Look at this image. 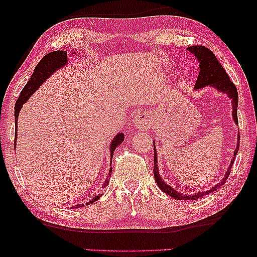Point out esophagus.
<instances>
[{
	"mask_svg": "<svg viewBox=\"0 0 257 257\" xmlns=\"http://www.w3.org/2000/svg\"><path fill=\"white\" fill-rule=\"evenodd\" d=\"M133 125H135L138 130H142V131H144V130H149L151 127V120L149 115L140 112V113L137 114L136 118L133 119Z\"/></svg>",
	"mask_w": 257,
	"mask_h": 257,
	"instance_id": "1",
	"label": "esophagus"
}]
</instances>
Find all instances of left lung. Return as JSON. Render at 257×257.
<instances>
[{
  "label": "left lung",
  "mask_w": 257,
  "mask_h": 257,
  "mask_svg": "<svg viewBox=\"0 0 257 257\" xmlns=\"http://www.w3.org/2000/svg\"><path fill=\"white\" fill-rule=\"evenodd\" d=\"M189 51L193 52L195 55V57L198 58V61L200 62V72L198 76V79L195 82V89H201V87H205L207 85L214 86L216 87L217 90L221 91V92H224L228 94V97L231 99V105H233V118L234 121L238 124L237 120V104H238V96H237V90L236 86L234 85V83L231 82L229 76L227 75L226 70L223 69V66L221 65V63L217 61V58L215 57V55L213 54V51L208 49L207 47H203V45H192V47L187 48ZM154 145V143H153ZM238 146H240V133H238V140H237V146L235 149L234 152V158L230 161L229 168H228L226 174H224L223 179L221 181H219V184H216L212 189L206 192H200L196 193V194L193 195H184L181 193H178L177 191H174L171 186H168L167 184H165L163 181V179L160 178L159 172H158V165H157V152H156V147H154V161H153V174H154V179H156L158 186L159 188L163 191L164 193H166L172 198L177 199V200H196L200 199L203 195H208L210 193H213L214 191H216L220 186H222L226 180L229 177L230 174V170L233 167V164L235 161V156H236L237 151H238Z\"/></svg>",
  "instance_id": "left-lung-1"
}]
</instances>
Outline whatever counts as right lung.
I'll use <instances>...</instances> for the list:
<instances>
[{
	"mask_svg": "<svg viewBox=\"0 0 257 257\" xmlns=\"http://www.w3.org/2000/svg\"><path fill=\"white\" fill-rule=\"evenodd\" d=\"M66 54H68V52L62 51V50L49 52V54L45 55L44 57L41 59L40 63H38V64L36 65V68H35V70H34L33 76H31L29 82L26 84V86L23 87V90L21 91L19 99L16 100V104H15V126H16V130H17V118H19V113H20L21 108H22V105L26 103L28 99H29V97L31 96V94H33L35 91H36L38 87L41 86V84L43 83L44 80L47 79L52 72H55L56 70L62 68L63 65L66 64V61H68V56H66ZM15 140H16V137H15ZM122 140H124V135H122V133H118V135L114 137V139L112 140L111 157H113L114 150L117 149V146L120 145V144L122 143ZM15 145H16V143H15ZM111 172H112V168L110 171V175H108V177L106 178V180H105V184H104L103 187H105V186L108 185V181H110V177H111ZM99 198H100V194L97 195L96 198H93L92 200H90V201L87 202L86 205H90V203L97 201V200ZM73 207H75V208H78V207H84V205H76Z\"/></svg>",
	"mask_w": 257,
	"mask_h": 257,
	"instance_id": "right-lung-1",
	"label": "right lung"
}]
</instances>
